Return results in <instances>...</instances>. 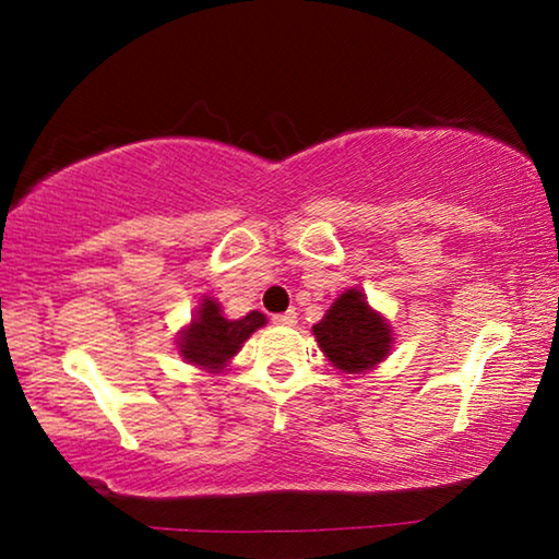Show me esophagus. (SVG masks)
Here are the masks:
<instances>
[{
	"label": "esophagus",
	"instance_id": "esophagus-1",
	"mask_svg": "<svg viewBox=\"0 0 559 559\" xmlns=\"http://www.w3.org/2000/svg\"><path fill=\"white\" fill-rule=\"evenodd\" d=\"M277 325H295L297 323V312L295 310H287V312H280V316L272 318Z\"/></svg>",
	"mask_w": 559,
	"mask_h": 559
}]
</instances>
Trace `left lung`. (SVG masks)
<instances>
[{"instance_id":"left-lung-1","label":"left lung","mask_w":559,"mask_h":559,"mask_svg":"<svg viewBox=\"0 0 559 559\" xmlns=\"http://www.w3.org/2000/svg\"><path fill=\"white\" fill-rule=\"evenodd\" d=\"M312 333L335 369L343 373H361L377 366L392 348V331L379 312L366 302L364 293L348 289L328 316L312 325Z\"/></svg>"}]
</instances>
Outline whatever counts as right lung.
<instances>
[{"label": "right lung", "instance_id": "obj_1", "mask_svg": "<svg viewBox=\"0 0 559 559\" xmlns=\"http://www.w3.org/2000/svg\"><path fill=\"white\" fill-rule=\"evenodd\" d=\"M264 323L266 318L257 310L239 320H228L216 300H203L193 323L182 331L178 348L190 364L221 371V366L241 348V343Z\"/></svg>", "mask_w": 559, "mask_h": 559}]
</instances>
